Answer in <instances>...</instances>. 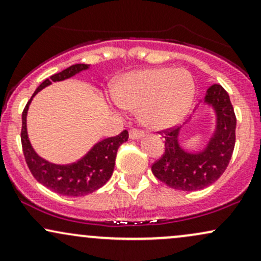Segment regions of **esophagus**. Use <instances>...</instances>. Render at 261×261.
Wrapping results in <instances>:
<instances>
[{"mask_svg":"<svg viewBox=\"0 0 261 261\" xmlns=\"http://www.w3.org/2000/svg\"><path fill=\"white\" fill-rule=\"evenodd\" d=\"M128 137H130V140H141L143 137V133L142 131L136 130V128H133L128 133Z\"/></svg>","mask_w":261,"mask_h":261,"instance_id":"1","label":"esophagus"}]
</instances>
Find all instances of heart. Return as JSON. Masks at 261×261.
I'll use <instances>...</instances> for the list:
<instances>
[{
  "instance_id": "heart-1",
  "label": "heart",
  "mask_w": 261,
  "mask_h": 261,
  "mask_svg": "<svg viewBox=\"0 0 261 261\" xmlns=\"http://www.w3.org/2000/svg\"><path fill=\"white\" fill-rule=\"evenodd\" d=\"M196 85L184 68H145L122 74L112 88L116 107L139 110L149 130H164L185 119L193 106Z\"/></svg>"
}]
</instances>
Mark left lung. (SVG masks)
<instances>
[{
    "label": "left lung",
    "mask_w": 261,
    "mask_h": 261,
    "mask_svg": "<svg viewBox=\"0 0 261 261\" xmlns=\"http://www.w3.org/2000/svg\"><path fill=\"white\" fill-rule=\"evenodd\" d=\"M211 109L214 127L202 148L190 151L182 147L180 134L194 116L180 127L164 136L163 157L152 166V173L169 188L182 191L201 190L214 184L228 166L236 143V115L228 93L222 86L214 85L195 110Z\"/></svg>",
    "instance_id": "obj_1"
}]
</instances>
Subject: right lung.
I'll list each match as a JSON object with an SVG mask.
<instances>
[{
    "label": "right lung",
    "instance_id": "obj_1",
    "mask_svg": "<svg viewBox=\"0 0 261 261\" xmlns=\"http://www.w3.org/2000/svg\"><path fill=\"white\" fill-rule=\"evenodd\" d=\"M89 68V65L76 64L65 68L61 72L53 74L50 79L41 82L35 89L22 114V140L23 153L33 176L56 194L65 196H85L103 187L113 175L118 148L128 139L127 131H122L115 137L104 139L93 145L87 153L79 161L68 164H56L46 161L37 153L29 140L27 128V115L33 98L53 82H61L76 76Z\"/></svg>",
    "mask_w": 261,
    "mask_h": 261
}]
</instances>
